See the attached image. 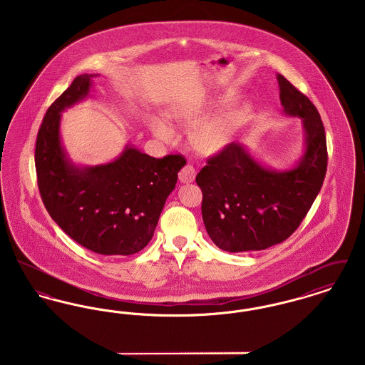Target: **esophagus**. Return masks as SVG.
<instances>
[{"label":"esophagus","instance_id":"obj_1","mask_svg":"<svg viewBox=\"0 0 365 365\" xmlns=\"http://www.w3.org/2000/svg\"><path fill=\"white\" fill-rule=\"evenodd\" d=\"M179 179L183 183H191L195 179V168L191 164H186L179 173Z\"/></svg>","mask_w":365,"mask_h":365}]
</instances>
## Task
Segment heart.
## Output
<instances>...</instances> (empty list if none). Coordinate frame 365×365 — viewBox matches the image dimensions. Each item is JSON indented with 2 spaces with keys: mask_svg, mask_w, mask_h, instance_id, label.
Returning <instances> with one entry per match:
<instances>
[{
  "mask_svg": "<svg viewBox=\"0 0 365 365\" xmlns=\"http://www.w3.org/2000/svg\"><path fill=\"white\" fill-rule=\"evenodd\" d=\"M235 98V93L228 91L223 96H219L213 101L205 104L192 106L187 109H180L175 112V118L186 122H200L205 119L209 113L222 105L230 104ZM247 112L246 106H238L228 109L223 115L202 123L194 133V142L197 148L204 153H216L226 148L232 138L238 124L241 123ZM149 127L157 138L161 140H171L175 137V128L160 116H153L149 119Z\"/></svg>",
  "mask_w": 365,
  "mask_h": 365,
  "instance_id": "b5f03b06",
  "label": "heart"
}]
</instances>
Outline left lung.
Returning a JSON list of instances; mask_svg holds the SVG:
<instances>
[{"label":"left lung","instance_id":"1","mask_svg":"<svg viewBox=\"0 0 365 365\" xmlns=\"http://www.w3.org/2000/svg\"><path fill=\"white\" fill-rule=\"evenodd\" d=\"M278 82L284 112L301 118L305 127L307 150L301 163L275 173L232 142L208 157L195 178L208 235L226 252L264 250L286 241L305 219L326 176V133L316 106L283 75Z\"/></svg>","mask_w":365,"mask_h":365}]
</instances>
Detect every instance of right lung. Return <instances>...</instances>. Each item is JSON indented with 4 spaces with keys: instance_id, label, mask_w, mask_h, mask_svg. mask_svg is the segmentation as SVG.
I'll return each instance as SVG.
<instances>
[{
    "instance_id": "1",
    "label": "right lung",
    "mask_w": 365,
    "mask_h": 365,
    "mask_svg": "<svg viewBox=\"0 0 365 365\" xmlns=\"http://www.w3.org/2000/svg\"><path fill=\"white\" fill-rule=\"evenodd\" d=\"M91 78L76 76L46 110L35 143L38 189L51 217L75 242L104 256H130L152 240L186 158H155L127 148L104 165L68 163L60 143V113L86 97Z\"/></svg>"
}]
</instances>
